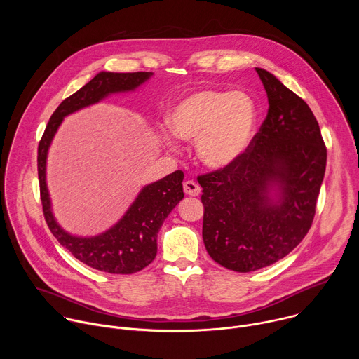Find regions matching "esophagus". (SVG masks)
<instances>
[{
  "label": "esophagus",
  "mask_w": 359,
  "mask_h": 359,
  "mask_svg": "<svg viewBox=\"0 0 359 359\" xmlns=\"http://www.w3.org/2000/svg\"><path fill=\"white\" fill-rule=\"evenodd\" d=\"M183 190H184V193L189 194V196H198L200 191H201L200 186H198L196 182H193V180H186V182L183 183Z\"/></svg>",
  "instance_id": "obj_1"
}]
</instances>
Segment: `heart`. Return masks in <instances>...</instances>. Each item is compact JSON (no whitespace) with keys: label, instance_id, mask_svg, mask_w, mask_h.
Masks as SVG:
<instances>
[{"label":"heart","instance_id":"heart-1","mask_svg":"<svg viewBox=\"0 0 359 359\" xmlns=\"http://www.w3.org/2000/svg\"><path fill=\"white\" fill-rule=\"evenodd\" d=\"M259 123V109L245 92L200 89L182 97L169 114L173 133L163 130V143L176 150L175 135L196 142L197 159L209 169L223 170L248 151Z\"/></svg>","mask_w":359,"mask_h":359}]
</instances>
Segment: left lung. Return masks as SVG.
Segmentation results:
<instances>
[{
    "label": "left lung",
    "mask_w": 359,
    "mask_h": 359,
    "mask_svg": "<svg viewBox=\"0 0 359 359\" xmlns=\"http://www.w3.org/2000/svg\"><path fill=\"white\" fill-rule=\"evenodd\" d=\"M269 114L245 155L198 176L203 241L220 266L250 273L284 259L309 233L325 175L327 149L310 107L255 68Z\"/></svg>",
    "instance_id": "8db88e82"
}]
</instances>
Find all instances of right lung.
Returning <instances> with one entry per match:
<instances>
[{"instance_id": "obj_1", "label": "right lung", "mask_w": 359, "mask_h": 359, "mask_svg": "<svg viewBox=\"0 0 359 359\" xmlns=\"http://www.w3.org/2000/svg\"><path fill=\"white\" fill-rule=\"evenodd\" d=\"M153 76V72L102 71L78 92L62 100L50 116L38 146V177L42 209L46 224L55 238L83 264L111 274H132L149 266L158 252V233L184 197L183 172L142 187L122 219L107 231L96 236H75L61 227L53 213L46 186V158L53 139L65 116L95 105L114 93L133 92Z\"/></svg>"}]
</instances>
